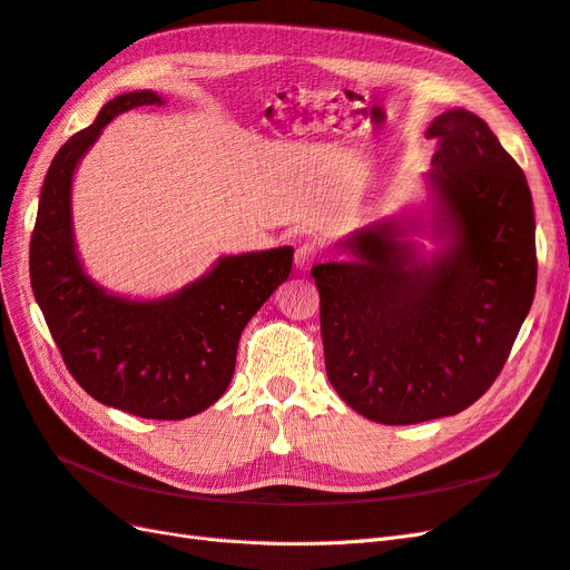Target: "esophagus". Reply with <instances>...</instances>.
Wrapping results in <instances>:
<instances>
[{"label":"esophagus","mask_w":570,"mask_h":570,"mask_svg":"<svg viewBox=\"0 0 570 570\" xmlns=\"http://www.w3.org/2000/svg\"><path fill=\"white\" fill-rule=\"evenodd\" d=\"M316 256H318V252H316L314 245L297 247V252H295V266H297V271H308V268H312L314 262H316Z\"/></svg>","instance_id":"obj_1"}]
</instances>
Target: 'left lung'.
<instances>
[{
  "label": "left lung",
  "instance_id": "left-lung-1",
  "mask_svg": "<svg viewBox=\"0 0 570 570\" xmlns=\"http://www.w3.org/2000/svg\"><path fill=\"white\" fill-rule=\"evenodd\" d=\"M428 202L356 228L314 266L325 373L356 413L413 425L469 409L507 364L538 283L521 166L475 114L442 111ZM430 238L433 250H425Z\"/></svg>",
  "mask_w": 570,
  "mask_h": 570
}]
</instances>
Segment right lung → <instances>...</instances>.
Masks as SVG:
<instances>
[{"instance_id": "add662e5", "label": "right lung", "mask_w": 570, "mask_h": 570, "mask_svg": "<svg viewBox=\"0 0 570 570\" xmlns=\"http://www.w3.org/2000/svg\"><path fill=\"white\" fill-rule=\"evenodd\" d=\"M164 107L154 90L118 95L51 161L30 239V283L76 383L97 402L154 421H180L228 390L237 342L292 271V247L223 254L197 281L161 297L99 285L78 254L73 178L111 120Z\"/></svg>"}]
</instances>
